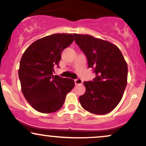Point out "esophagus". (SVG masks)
Wrapping results in <instances>:
<instances>
[{
    "mask_svg": "<svg viewBox=\"0 0 146 146\" xmlns=\"http://www.w3.org/2000/svg\"><path fill=\"white\" fill-rule=\"evenodd\" d=\"M74 82H75V84H76V85L77 84H81L82 83V79L78 78L75 79Z\"/></svg>",
    "mask_w": 146,
    "mask_h": 146,
    "instance_id": "obj_1",
    "label": "esophagus"
}]
</instances>
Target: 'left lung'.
<instances>
[{
    "mask_svg": "<svg viewBox=\"0 0 146 146\" xmlns=\"http://www.w3.org/2000/svg\"><path fill=\"white\" fill-rule=\"evenodd\" d=\"M75 42L95 74L92 81L84 82L86 91L79 98L84 110L106 114L121 100L127 84L128 67L120 49L108 41L92 36L74 34Z\"/></svg>",
    "mask_w": 146,
    "mask_h": 146,
    "instance_id": "8db88e82",
    "label": "left lung"
}]
</instances>
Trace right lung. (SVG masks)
Instances as JSON below:
<instances>
[{
  "label": "right lung",
  "mask_w": 146,
  "mask_h": 146,
  "mask_svg": "<svg viewBox=\"0 0 146 146\" xmlns=\"http://www.w3.org/2000/svg\"><path fill=\"white\" fill-rule=\"evenodd\" d=\"M74 40L71 34H54L34 42L21 57L18 72L21 91L36 110L51 113L64 105L66 95L74 87L71 78L53 76L64 48Z\"/></svg>",
  "instance_id": "right-lung-1"
}]
</instances>
